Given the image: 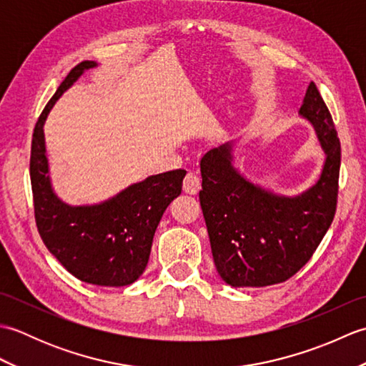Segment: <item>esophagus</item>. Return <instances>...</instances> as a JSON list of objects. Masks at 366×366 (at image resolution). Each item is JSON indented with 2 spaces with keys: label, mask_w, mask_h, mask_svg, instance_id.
I'll list each match as a JSON object with an SVG mask.
<instances>
[{
  "label": "esophagus",
  "mask_w": 366,
  "mask_h": 366,
  "mask_svg": "<svg viewBox=\"0 0 366 366\" xmlns=\"http://www.w3.org/2000/svg\"><path fill=\"white\" fill-rule=\"evenodd\" d=\"M199 189H201L199 176L197 173H193V171H189V173L184 177V192L190 193V195H195Z\"/></svg>",
  "instance_id": "1"
}]
</instances>
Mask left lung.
<instances>
[{
	"instance_id": "obj_1",
	"label": "left lung",
	"mask_w": 366,
	"mask_h": 366,
	"mask_svg": "<svg viewBox=\"0 0 366 366\" xmlns=\"http://www.w3.org/2000/svg\"><path fill=\"white\" fill-rule=\"evenodd\" d=\"M300 116L315 126L325 152L320 181L297 197L261 189L232 167V144L201 159L203 209L217 272L234 287L283 283L305 266L337 211L341 146L335 124L312 81Z\"/></svg>"
}]
</instances>
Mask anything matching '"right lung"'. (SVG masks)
Returning a JSON list of instances; mask_svg holds the SVG:
<instances>
[{
	"instance_id": "add662e5",
	"label": "right lung",
	"mask_w": 366,
	"mask_h": 366,
	"mask_svg": "<svg viewBox=\"0 0 366 366\" xmlns=\"http://www.w3.org/2000/svg\"><path fill=\"white\" fill-rule=\"evenodd\" d=\"M94 61H81L54 92L36 122L29 176L37 231L45 247L67 272L84 283L126 286L143 274L154 232L168 204L182 192L187 171L146 177L118 195L92 206H69L51 189L45 155L44 122L54 102Z\"/></svg>"
}]
</instances>
